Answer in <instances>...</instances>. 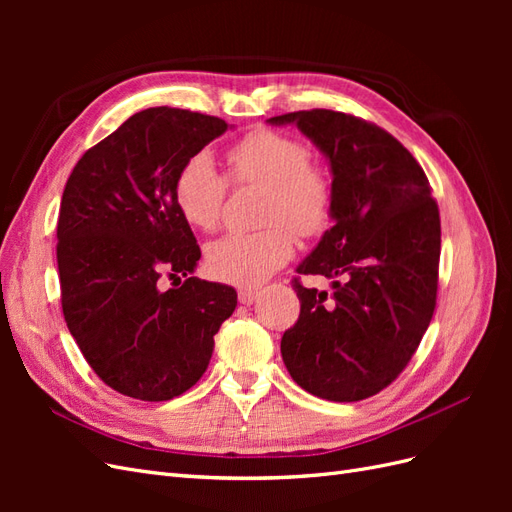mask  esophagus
Masks as SVG:
<instances>
[{"mask_svg":"<svg viewBox=\"0 0 512 512\" xmlns=\"http://www.w3.org/2000/svg\"><path fill=\"white\" fill-rule=\"evenodd\" d=\"M256 299H258V290H254V288H241L239 290V303L252 305Z\"/></svg>","mask_w":512,"mask_h":512,"instance_id":"esophagus-1","label":"esophagus"}]
</instances>
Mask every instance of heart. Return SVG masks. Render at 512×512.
<instances>
[{
    "label": "heart",
    "mask_w": 512,
    "mask_h": 512,
    "mask_svg": "<svg viewBox=\"0 0 512 512\" xmlns=\"http://www.w3.org/2000/svg\"><path fill=\"white\" fill-rule=\"evenodd\" d=\"M299 138L254 130L226 151V175L235 185H262L265 230H232L207 247V267L222 282L256 286L294 252V232L318 235L333 213V183L327 170L309 160ZM228 179L207 153L183 162L175 179V205L185 222L200 230L220 224Z\"/></svg>",
    "instance_id": "1"
}]
</instances>
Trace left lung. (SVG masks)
I'll return each mask as SVG.
<instances>
[{
  "mask_svg": "<svg viewBox=\"0 0 512 512\" xmlns=\"http://www.w3.org/2000/svg\"><path fill=\"white\" fill-rule=\"evenodd\" d=\"M269 123H297L333 173V226L297 269L335 280L333 294L294 277L301 314L282 337L284 365L316 397L367 399L406 369L436 309L438 203L421 164L376 123L327 108Z\"/></svg>",
  "mask_w": 512,
  "mask_h": 512,
  "instance_id": "1",
  "label": "left lung"
}]
</instances>
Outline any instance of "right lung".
Here are the masks:
<instances>
[{"instance_id":"add662e5","label":"right lung","mask_w":512,"mask_h":512,"mask_svg":"<svg viewBox=\"0 0 512 512\" xmlns=\"http://www.w3.org/2000/svg\"><path fill=\"white\" fill-rule=\"evenodd\" d=\"M220 117L156 106L87 149L61 196V309L98 378L143 401L179 397L211 361L235 288L192 277L200 260L175 205L183 162L222 136ZM164 276L174 288L164 291Z\"/></svg>"}]
</instances>
